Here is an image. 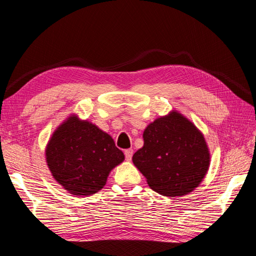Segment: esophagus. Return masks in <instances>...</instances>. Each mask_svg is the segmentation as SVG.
<instances>
[{"label":"esophagus","mask_w":256,"mask_h":256,"mask_svg":"<svg viewBox=\"0 0 256 256\" xmlns=\"http://www.w3.org/2000/svg\"><path fill=\"white\" fill-rule=\"evenodd\" d=\"M125 157H126V159L128 160V161H130L131 160V158H132V154H134V150H131V148H129V150H126L125 152Z\"/></svg>","instance_id":"1"}]
</instances>
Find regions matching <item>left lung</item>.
Returning <instances> with one entry per match:
<instances>
[{
    "mask_svg": "<svg viewBox=\"0 0 256 256\" xmlns=\"http://www.w3.org/2000/svg\"><path fill=\"white\" fill-rule=\"evenodd\" d=\"M143 140L132 161L154 191L180 196L203 180L210 161L205 138L182 114L174 111L150 124Z\"/></svg>",
    "mask_w": 256,
    "mask_h": 256,
    "instance_id": "1",
    "label": "left lung"
}]
</instances>
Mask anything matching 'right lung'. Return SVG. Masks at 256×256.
I'll list each match as a JSON object with an SVG mask.
<instances>
[{
	"label": "right lung",
	"instance_id": "right-lung-1",
	"mask_svg": "<svg viewBox=\"0 0 256 256\" xmlns=\"http://www.w3.org/2000/svg\"><path fill=\"white\" fill-rule=\"evenodd\" d=\"M46 159L54 180L69 193L81 196L102 190L111 170L125 156L111 136L70 116L54 131Z\"/></svg>",
	"mask_w": 256,
	"mask_h": 256
}]
</instances>
